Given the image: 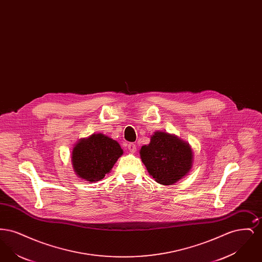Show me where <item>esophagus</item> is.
<instances>
[{"label": "esophagus", "instance_id": "1", "mask_svg": "<svg viewBox=\"0 0 262 262\" xmlns=\"http://www.w3.org/2000/svg\"><path fill=\"white\" fill-rule=\"evenodd\" d=\"M127 148L129 150V152H132V153L137 152V145H136L135 143H129V144L127 145Z\"/></svg>", "mask_w": 262, "mask_h": 262}]
</instances>
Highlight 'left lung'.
<instances>
[{
	"instance_id": "obj_1",
	"label": "left lung",
	"mask_w": 262,
	"mask_h": 262,
	"mask_svg": "<svg viewBox=\"0 0 262 262\" xmlns=\"http://www.w3.org/2000/svg\"><path fill=\"white\" fill-rule=\"evenodd\" d=\"M148 173L159 184L173 185L189 172L193 153L189 144L181 138L163 132H156L148 145L139 151Z\"/></svg>"
}]
</instances>
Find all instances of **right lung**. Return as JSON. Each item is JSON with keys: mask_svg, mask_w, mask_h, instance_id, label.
<instances>
[{"mask_svg": "<svg viewBox=\"0 0 262 262\" xmlns=\"http://www.w3.org/2000/svg\"><path fill=\"white\" fill-rule=\"evenodd\" d=\"M120 144L102 134L80 139L72 152V162L76 174L88 182H98L110 173L123 155Z\"/></svg>", "mask_w": 262, "mask_h": 262, "instance_id": "add662e5", "label": "right lung"}]
</instances>
